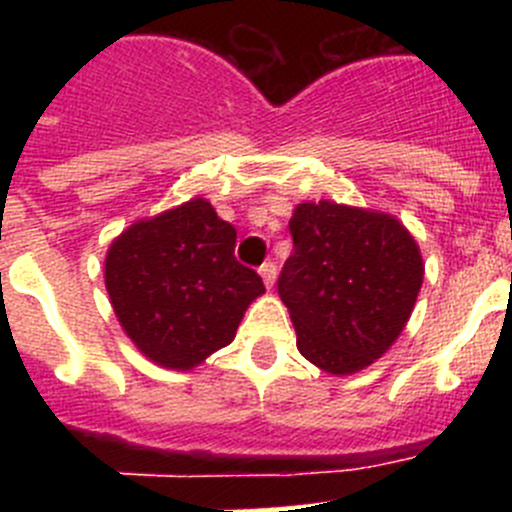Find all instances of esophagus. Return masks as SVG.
I'll use <instances>...</instances> for the list:
<instances>
[{"label":"esophagus","instance_id":"esophagus-1","mask_svg":"<svg viewBox=\"0 0 512 512\" xmlns=\"http://www.w3.org/2000/svg\"><path fill=\"white\" fill-rule=\"evenodd\" d=\"M260 275H262V282H265V287L275 285V277H277V265H275V262H265V265L260 267Z\"/></svg>","mask_w":512,"mask_h":512}]
</instances>
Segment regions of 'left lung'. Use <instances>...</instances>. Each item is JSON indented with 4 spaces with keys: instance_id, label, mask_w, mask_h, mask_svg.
Here are the masks:
<instances>
[{
    "instance_id": "1",
    "label": "left lung",
    "mask_w": 512,
    "mask_h": 512,
    "mask_svg": "<svg viewBox=\"0 0 512 512\" xmlns=\"http://www.w3.org/2000/svg\"><path fill=\"white\" fill-rule=\"evenodd\" d=\"M277 280L297 349L327 374H354L399 339L423 282L416 240L394 215L299 203Z\"/></svg>"
}]
</instances>
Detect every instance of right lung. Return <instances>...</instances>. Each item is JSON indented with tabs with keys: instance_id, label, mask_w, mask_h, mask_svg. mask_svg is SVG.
I'll return each instance as SVG.
<instances>
[{
	"instance_id": "obj_1",
	"label": "right lung",
	"mask_w": 512,
	"mask_h": 512,
	"mask_svg": "<svg viewBox=\"0 0 512 512\" xmlns=\"http://www.w3.org/2000/svg\"><path fill=\"white\" fill-rule=\"evenodd\" d=\"M235 227L205 198L138 220L111 242L106 289L133 344L188 371L227 347L262 277L235 260Z\"/></svg>"
}]
</instances>
